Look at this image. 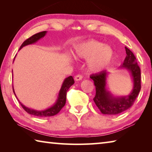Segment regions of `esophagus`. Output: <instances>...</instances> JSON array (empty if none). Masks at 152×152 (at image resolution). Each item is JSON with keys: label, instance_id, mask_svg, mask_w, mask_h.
<instances>
[{"label": "esophagus", "instance_id": "1", "mask_svg": "<svg viewBox=\"0 0 152 152\" xmlns=\"http://www.w3.org/2000/svg\"><path fill=\"white\" fill-rule=\"evenodd\" d=\"M82 79V76L80 75V74H78V75H76L75 77H74V80H75L76 81L81 80Z\"/></svg>", "mask_w": 152, "mask_h": 152}]
</instances>
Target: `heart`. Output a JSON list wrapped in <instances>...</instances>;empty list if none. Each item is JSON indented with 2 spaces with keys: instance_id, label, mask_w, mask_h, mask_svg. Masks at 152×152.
<instances>
[{
  "instance_id": "b5f03b06",
  "label": "heart",
  "mask_w": 152,
  "mask_h": 152,
  "mask_svg": "<svg viewBox=\"0 0 152 152\" xmlns=\"http://www.w3.org/2000/svg\"><path fill=\"white\" fill-rule=\"evenodd\" d=\"M74 56L78 59L88 60V70L92 72H99L111 63L114 51L109 45L92 39L76 46L74 50Z\"/></svg>"
}]
</instances>
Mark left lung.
Here are the masks:
<instances>
[{
	"label": "left lung",
	"mask_w": 152,
	"mask_h": 152,
	"mask_svg": "<svg viewBox=\"0 0 152 152\" xmlns=\"http://www.w3.org/2000/svg\"><path fill=\"white\" fill-rule=\"evenodd\" d=\"M126 58L120 68L127 70L132 76L133 86L132 91L127 96H115L107 90V79L108 72L92 74L90 76L93 80L96 88V94L93 99L95 104L102 114L115 115L127 110L134 103L141 90V70L136 58L130 50L125 47Z\"/></svg>",
	"instance_id": "8db88e82"
}]
</instances>
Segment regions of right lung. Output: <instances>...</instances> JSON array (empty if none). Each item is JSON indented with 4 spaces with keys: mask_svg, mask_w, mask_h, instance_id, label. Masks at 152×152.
Masks as SVG:
<instances>
[{
    "mask_svg": "<svg viewBox=\"0 0 152 152\" xmlns=\"http://www.w3.org/2000/svg\"><path fill=\"white\" fill-rule=\"evenodd\" d=\"M46 33H47V31H45L39 32L32 35L31 37L28 38L27 39L25 40V42L22 43V45H20V47L19 48V50L21 48H23L24 46L33 44V43H36L38 40H39L40 39H42V38L44 37ZM74 84V80L73 77L72 76L65 78V80H64L62 83V85L61 86V88L58 94V99L56 100V102L52 105V106L48 108V109H46L45 110H37L30 109V108H28L27 107H25V105L23 104L21 102L19 101V100H18V101H19L20 105H21L23 107V109L30 115H34V116H37L39 117H47L53 116V115H56V114H58V113L60 111V110L64 107V105H65L66 101L67 91H68V89L70 88V87L71 86H72ZM12 90H13V92L15 95L16 96L13 86H12Z\"/></svg>",
    "mask_w": 152,
    "mask_h": 152,
    "instance_id": "obj_1",
    "label": "right lung"
}]
</instances>
